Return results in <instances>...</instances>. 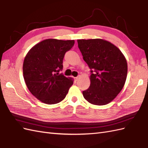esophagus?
<instances>
[{
  "label": "esophagus",
  "mask_w": 148,
  "mask_h": 148,
  "mask_svg": "<svg viewBox=\"0 0 148 148\" xmlns=\"http://www.w3.org/2000/svg\"><path fill=\"white\" fill-rule=\"evenodd\" d=\"M78 79H79V77H75V81H78Z\"/></svg>",
  "instance_id": "obj_1"
}]
</instances>
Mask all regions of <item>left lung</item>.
Returning a JSON list of instances; mask_svg holds the SVG:
<instances>
[{
  "instance_id": "8db88e82",
  "label": "left lung",
  "mask_w": 148,
  "mask_h": 148,
  "mask_svg": "<svg viewBox=\"0 0 148 148\" xmlns=\"http://www.w3.org/2000/svg\"><path fill=\"white\" fill-rule=\"evenodd\" d=\"M84 60L91 69L90 86L82 91L91 104L105 105L121 91L127 74L125 58L114 45L102 39L77 40Z\"/></svg>"
}]
</instances>
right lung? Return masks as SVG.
Returning a JSON list of instances; mask_svg holds the SVG:
<instances>
[{
    "label": "right lung",
    "instance_id": "1",
    "mask_svg": "<svg viewBox=\"0 0 148 148\" xmlns=\"http://www.w3.org/2000/svg\"><path fill=\"white\" fill-rule=\"evenodd\" d=\"M74 40L47 39L35 45L27 52L23 62V77L32 94L44 103L56 104L66 98L73 84L71 77L59 72L63 59Z\"/></svg>",
    "mask_w": 148,
    "mask_h": 148
}]
</instances>
